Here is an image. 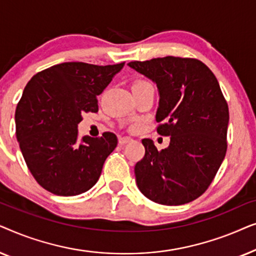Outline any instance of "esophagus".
I'll return each instance as SVG.
<instances>
[{
	"label": "esophagus",
	"mask_w": 256,
	"mask_h": 256,
	"mask_svg": "<svg viewBox=\"0 0 256 256\" xmlns=\"http://www.w3.org/2000/svg\"><path fill=\"white\" fill-rule=\"evenodd\" d=\"M132 141V138H128V136H121V138H118V143H120V144H126V143H129Z\"/></svg>",
	"instance_id": "1"
}]
</instances>
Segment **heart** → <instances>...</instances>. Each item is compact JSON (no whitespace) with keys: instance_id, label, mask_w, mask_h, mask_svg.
<instances>
[{"instance_id":"1","label":"heart","mask_w":256,"mask_h":256,"mask_svg":"<svg viewBox=\"0 0 256 256\" xmlns=\"http://www.w3.org/2000/svg\"><path fill=\"white\" fill-rule=\"evenodd\" d=\"M143 82H138V84H143Z\"/></svg>"}]
</instances>
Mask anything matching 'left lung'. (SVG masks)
I'll use <instances>...</instances> for the list:
<instances>
[{"instance_id":"left-lung-1","label":"left lung","mask_w":256,"mask_h":256,"mask_svg":"<svg viewBox=\"0 0 256 256\" xmlns=\"http://www.w3.org/2000/svg\"><path fill=\"white\" fill-rule=\"evenodd\" d=\"M127 65L156 84L157 132L171 136L160 152L150 138L142 140L146 154L134 169L138 188L157 204L194 200L211 184L227 149L228 106L218 80L191 58L168 56Z\"/></svg>"}]
</instances>
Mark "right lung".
Instances as JSON below:
<instances>
[{"label":"right lung","instance_id":"obj_1","mask_svg":"<svg viewBox=\"0 0 256 256\" xmlns=\"http://www.w3.org/2000/svg\"><path fill=\"white\" fill-rule=\"evenodd\" d=\"M124 64L62 62L28 82L16 108V138L30 172L45 190L76 196L99 180L118 138L104 132L100 138L79 140L78 124L84 113H96V96Z\"/></svg>","mask_w":256,"mask_h":256}]
</instances>
